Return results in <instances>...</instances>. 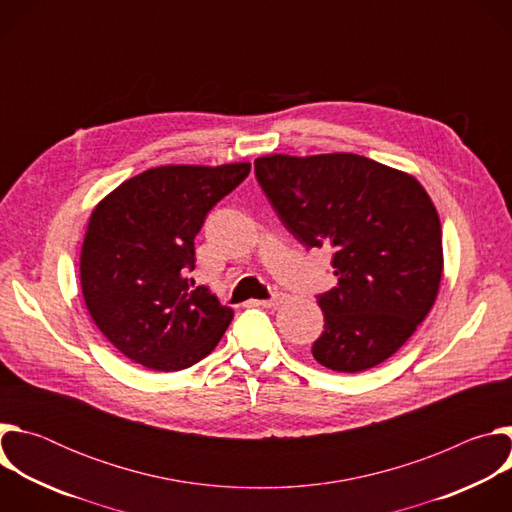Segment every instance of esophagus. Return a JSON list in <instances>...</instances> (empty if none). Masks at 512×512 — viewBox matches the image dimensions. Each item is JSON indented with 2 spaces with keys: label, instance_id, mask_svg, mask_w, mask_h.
Here are the masks:
<instances>
[{
  "label": "esophagus",
  "instance_id": "obj_1",
  "mask_svg": "<svg viewBox=\"0 0 512 512\" xmlns=\"http://www.w3.org/2000/svg\"><path fill=\"white\" fill-rule=\"evenodd\" d=\"M283 302H285V296H283V294H275V296L269 298V300H259V302H253V304L263 306V308H277V306H281Z\"/></svg>",
  "mask_w": 512,
  "mask_h": 512
}]
</instances>
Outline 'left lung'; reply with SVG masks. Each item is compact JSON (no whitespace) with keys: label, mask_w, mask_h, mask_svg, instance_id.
Returning <instances> with one entry per match:
<instances>
[{"label":"left lung","mask_w":512,"mask_h":512,"mask_svg":"<svg viewBox=\"0 0 512 512\" xmlns=\"http://www.w3.org/2000/svg\"><path fill=\"white\" fill-rule=\"evenodd\" d=\"M255 174L291 235L334 249L338 283L318 296L326 324L314 358L360 373L393 356L433 308L444 271L440 216L425 188L340 152L261 156Z\"/></svg>","instance_id":"obj_1"}]
</instances>
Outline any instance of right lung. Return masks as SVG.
<instances>
[{"instance_id":"right-lung-1","label":"right lung","mask_w":512,"mask_h":512,"mask_svg":"<svg viewBox=\"0 0 512 512\" xmlns=\"http://www.w3.org/2000/svg\"><path fill=\"white\" fill-rule=\"evenodd\" d=\"M251 172L249 162L160 166L109 192L91 212L81 249V287L103 336L145 369L192 367L233 320L194 281V237L208 210Z\"/></svg>"}]
</instances>
